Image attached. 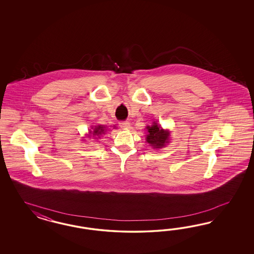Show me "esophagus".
I'll return each mask as SVG.
<instances>
[{"label": "esophagus", "instance_id": "34e87169", "mask_svg": "<svg viewBox=\"0 0 254 254\" xmlns=\"http://www.w3.org/2000/svg\"><path fill=\"white\" fill-rule=\"evenodd\" d=\"M119 126H120V127H122L124 129H127V128L130 127V123L127 122V121H122V122L119 123Z\"/></svg>", "mask_w": 254, "mask_h": 254}]
</instances>
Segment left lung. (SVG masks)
Here are the masks:
<instances>
[{"instance_id": "left-lung-1", "label": "left lung", "mask_w": 254, "mask_h": 254, "mask_svg": "<svg viewBox=\"0 0 254 254\" xmlns=\"http://www.w3.org/2000/svg\"><path fill=\"white\" fill-rule=\"evenodd\" d=\"M148 134L146 135V141L150 144V146L154 148H163L167 142H169V130H164L160 127L157 123L154 122L150 127H146Z\"/></svg>"}]
</instances>
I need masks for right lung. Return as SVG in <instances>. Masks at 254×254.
<instances>
[{"label":"right lung","instance_id":"1","mask_svg":"<svg viewBox=\"0 0 254 254\" xmlns=\"http://www.w3.org/2000/svg\"><path fill=\"white\" fill-rule=\"evenodd\" d=\"M106 131L107 129H106L105 126H95V127H92V130H89L88 137H90L92 134L93 137H95L96 138H100L102 134H105Z\"/></svg>","mask_w":254,"mask_h":254}]
</instances>
